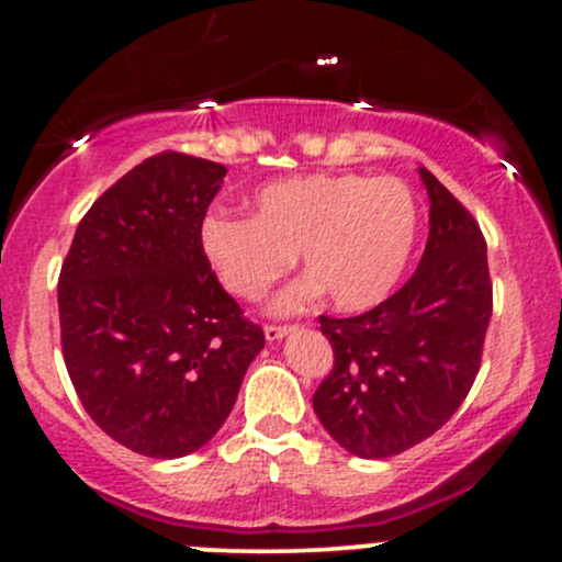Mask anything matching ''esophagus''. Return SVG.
<instances>
[{"label":"esophagus","mask_w":562,"mask_h":562,"mask_svg":"<svg viewBox=\"0 0 562 562\" xmlns=\"http://www.w3.org/2000/svg\"><path fill=\"white\" fill-rule=\"evenodd\" d=\"M290 330H295V327L293 325H267L263 327V335H267V340H280V338H285Z\"/></svg>","instance_id":"esophagus-1"}]
</instances>
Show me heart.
I'll list each match as a JSON object with an SVG mask.
<instances>
[{"instance_id":"b5f03b06","label":"heart","mask_w":562,"mask_h":562,"mask_svg":"<svg viewBox=\"0 0 562 562\" xmlns=\"http://www.w3.org/2000/svg\"><path fill=\"white\" fill-rule=\"evenodd\" d=\"M417 237V205L402 179L308 173L267 184L254 216L211 211L200 248L218 280L259 301L285 277L301 250L303 274L274 303L299 312L327 290L338 308L375 306L402 277Z\"/></svg>"}]
</instances>
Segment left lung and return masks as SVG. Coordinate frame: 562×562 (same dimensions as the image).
<instances>
[{"label": "left lung", "mask_w": 562, "mask_h": 562, "mask_svg": "<svg viewBox=\"0 0 562 562\" xmlns=\"http://www.w3.org/2000/svg\"><path fill=\"white\" fill-rule=\"evenodd\" d=\"M428 245L415 274L359 317H319L333 370L314 412L364 460L402 454L460 409L481 370L492 319L486 240L473 214L428 169Z\"/></svg>", "instance_id": "8db88e82"}]
</instances>
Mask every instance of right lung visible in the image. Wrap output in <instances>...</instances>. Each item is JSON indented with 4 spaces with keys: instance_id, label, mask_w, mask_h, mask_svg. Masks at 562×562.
<instances>
[{
    "instance_id": "right-lung-1",
    "label": "right lung",
    "mask_w": 562,
    "mask_h": 562,
    "mask_svg": "<svg viewBox=\"0 0 562 562\" xmlns=\"http://www.w3.org/2000/svg\"><path fill=\"white\" fill-rule=\"evenodd\" d=\"M224 173L173 150L142 160L83 214L57 282L63 359L83 409L156 460L214 438L267 344L200 248Z\"/></svg>"
}]
</instances>
